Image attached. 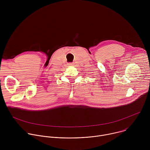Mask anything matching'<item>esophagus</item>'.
<instances>
[{
    "mask_svg": "<svg viewBox=\"0 0 150 150\" xmlns=\"http://www.w3.org/2000/svg\"><path fill=\"white\" fill-rule=\"evenodd\" d=\"M68 65H69V66H73L74 65V63H69Z\"/></svg>",
    "mask_w": 150,
    "mask_h": 150,
    "instance_id": "esophagus-1",
    "label": "esophagus"
}]
</instances>
